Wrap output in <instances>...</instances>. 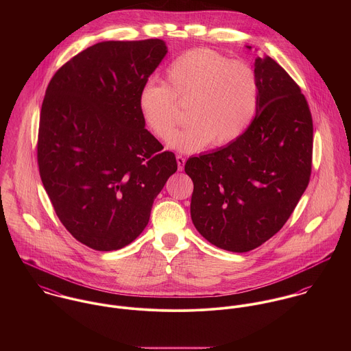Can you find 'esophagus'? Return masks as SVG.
Returning a JSON list of instances; mask_svg holds the SVG:
<instances>
[{
    "label": "esophagus",
    "mask_w": 351,
    "mask_h": 351,
    "mask_svg": "<svg viewBox=\"0 0 351 351\" xmlns=\"http://www.w3.org/2000/svg\"><path fill=\"white\" fill-rule=\"evenodd\" d=\"M185 162H186L185 156H182V155H177V163H178V170H180V171H182V170H184Z\"/></svg>",
    "instance_id": "obj_1"
}]
</instances>
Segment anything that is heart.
<instances>
[{"label":"heart","mask_w":351,"mask_h":351,"mask_svg":"<svg viewBox=\"0 0 351 351\" xmlns=\"http://www.w3.org/2000/svg\"><path fill=\"white\" fill-rule=\"evenodd\" d=\"M167 85L146 82L139 92V109L151 132L163 142L173 136L180 119L179 104H190L191 123L171 146L199 151L213 142L224 147L250 128L259 102L255 71L242 60L200 47L185 51L166 69Z\"/></svg>","instance_id":"obj_1"}]
</instances>
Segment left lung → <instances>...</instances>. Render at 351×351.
Listing matches in <instances>:
<instances>
[{
	"label": "left lung",
	"instance_id": "8db88e82",
	"mask_svg": "<svg viewBox=\"0 0 351 351\" xmlns=\"http://www.w3.org/2000/svg\"><path fill=\"white\" fill-rule=\"evenodd\" d=\"M254 71L259 102L250 128L227 147L185 165L195 186V227L232 252L254 250L282 228L312 170L313 124L300 86L270 56L256 58Z\"/></svg>",
	"mask_w": 351,
	"mask_h": 351
}]
</instances>
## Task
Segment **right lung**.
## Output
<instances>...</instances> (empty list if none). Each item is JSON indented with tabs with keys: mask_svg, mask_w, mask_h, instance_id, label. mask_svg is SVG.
Masks as SVG:
<instances>
[{
	"mask_svg": "<svg viewBox=\"0 0 351 351\" xmlns=\"http://www.w3.org/2000/svg\"><path fill=\"white\" fill-rule=\"evenodd\" d=\"M160 39L102 42L51 78L38 166L56 216L81 243L119 250L136 239L176 155L145 128L139 92L166 55Z\"/></svg>",
	"mask_w": 351,
	"mask_h": 351,
	"instance_id": "right-lung-1",
	"label": "right lung"
}]
</instances>
